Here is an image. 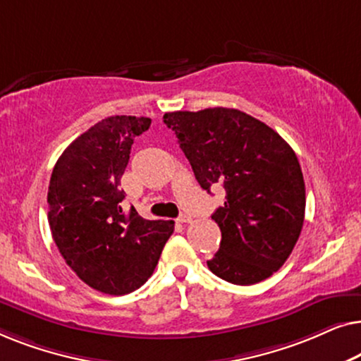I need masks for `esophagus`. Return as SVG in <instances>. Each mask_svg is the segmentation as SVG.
<instances>
[{"label":"esophagus","instance_id":"obj_1","mask_svg":"<svg viewBox=\"0 0 361 361\" xmlns=\"http://www.w3.org/2000/svg\"><path fill=\"white\" fill-rule=\"evenodd\" d=\"M179 221H180V224H190V221H192V216H190V215L182 214V215L179 216Z\"/></svg>","mask_w":361,"mask_h":361}]
</instances>
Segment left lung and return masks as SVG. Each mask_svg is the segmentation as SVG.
I'll use <instances>...</instances> for the list:
<instances>
[{
	"label": "left lung",
	"mask_w": 361,
	"mask_h": 361,
	"mask_svg": "<svg viewBox=\"0 0 361 361\" xmlns=\"http://www.w3.org/2000/svg\"><path fill=\"white\" fill-rule=\"evenodd\" d=\"M202 189L224 187L225 204L212 215L221 230L209 269L250 286L276 273L302 230L305 185L298 156L263 121L235 108L166 113Z\"/></svg>",
	"instance_id": "1"
}]
</instances>
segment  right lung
<instances>
[{"label":"right lung","mask_w":361,"mask_h":361,"mask_svg":"<svg viewBox=\"0 0 361 361\" xmlns=\"http://www.w3.org/2000/svg\"><path fill=\"white\" fill-rule=\"evenodd\" d=\"M149 118L108 116L72 141L54 166L49 182V226L66 263L100 293L123 295L146 283L172 220H145L135 207L121 209V176L136 136Z\"/></svg>","instance_id":"add662e5"}]
</instances>
